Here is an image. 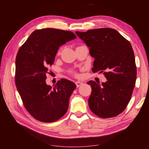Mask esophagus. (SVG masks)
I'll return each instance as SVG.
<instances>
[{
    "mask_svg": "<svg viewBox=\"0 0 149 149\" xmlns=\"http://www.w3.org/2000/svg\"><path fill=\"white\" fill-rule=\"evenodd\" d=\"M84 84L82 82H80V81H76L75 82V85H76V87H79L80 86H81V85Z\"/></svg>",
    "mask_w": 149,
    "mask_h": 149,
    "instance_id": "esophagus-1",
    "label": "esophagus"
}]
</instances>
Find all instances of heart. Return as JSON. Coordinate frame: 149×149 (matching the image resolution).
<instances>
[{
    "label": "heart",
    "instance_id": "heart-1",
    "mask_svg": "<svg viewBox=\"0 0 149 149\" xmlns=\"http://www.w3.org/2000/svg\"><path fill=\"white\" fill-rule=\"evenodd\" d=\"M58 53H60V51L58 52ZM70 73H71V74H72V75H75V73H74V72H70Z\"/></svg>",
    "mask_w": 149,
    "mask_h": 149
}]
</instances>
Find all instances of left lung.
I'll list each match as a JSON object with an SVG mask.
<instances>
[{"instance_id": "left-lung-1", "label": "left lung", "mask_w": 149, "mask_h": 149, "mask_svg": "<svg viewBox=\"0 0 149 149\" xmlns=\"http://www.w3.org/2000/svg\"><path fill=\"white\" fill-rule=\"evenodd\" d=\"M75 33L86 43L90 55L95 58L93 72L103 73L107 79L102 85L95 81L87 82L92 89L88 100L91 110L102 118L117 116L129 103L137 77L132 45L114 29Z\"/></svg>"}]
</instances>
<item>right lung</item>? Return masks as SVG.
Segmentation results:
<instances>
[{"instance_id": "add662e5", "label": "right lung", "mask_w": 149, "mask_h": 149, "mask_svg": "<svg viewBox=\"0 0 149 149\" xmlns=\"http://www.w3.org/2000/svg\"><path fill=\"white\" fill-rule=\"evenodd\" d=\"M75 38L76 35L70 31L37 29L17 52L15 74L17 89L27 112L40 122H55L67 112L70 97L76 85L61 79L52 87L45 80L59 47Z\"/></svg>"}]
</instances>
